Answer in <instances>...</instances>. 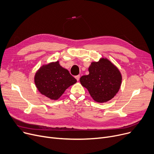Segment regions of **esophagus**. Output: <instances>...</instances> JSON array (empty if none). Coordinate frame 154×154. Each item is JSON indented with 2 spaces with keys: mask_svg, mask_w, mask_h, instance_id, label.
<instances>
[{
  "mask_svg": "<svg viewBox=\"0 0 154 154\" xmlns=\"http://www.w3.org/2000/svg\"><path fill=\"white\" fill-rule=\"evenodd\" d=\"M75 79H77V81H79V79H80V75H78L75 76Z\"/></svg>",
  "mask_w": 154,
  "mask_h": 154,
  "instance_id": "34e87169",
  "label": "esophagus"
}]
</instances>
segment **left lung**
<instances>
[{"instance_id":"8db88e82","label":"left lung","mask_w":154,"mask_h":154,"mask_svg":"<svg viewBox=\"0 0 154 154\" xmlns=\"http://www.w3.org/2000/svg\"><path fill=\"white\" fill-rule=\"evenodd\" d=\"M89 74L80 79L81 85L86 88L94 101L107 102L119 92L122 77L119 69L107 58L92 62L88 67Z\"/></svg>"}]
</instances>
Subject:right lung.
<instances>
[{
  "mask_svg": "<svg viewBox=\"0 0 154 154\" xmlns=\"http://www.w3.org/2000/svg\"><path fill=\"white\" fill-rule=\"evenodd\" d=\"M34 82L39 92L51 100H58L67 88L77 82L59 61L44 64L36 72Z\"/></svg>",
  "mask_w": 154,
  "mask_h": 154,
  "instance_id": "obj_1",
  "label": "right lung"
}]
</instances>
